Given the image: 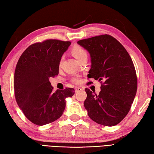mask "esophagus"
I'll return each mask as SVG.
<instances>
[{"mask_svg": "<svg viewBox=\"0 0 154 154\" xmlns=\"http://www.w3.org/2000/svg\"><path fill=\"white\" fill-rule=\"evenodd\" d=\"M83 90V89L81 87H75V93L80 92V91H82Z\"/></svg>", "mask_w": 154, "mask_h": 154, "instance_id": "1", "label": "esophagus"}]
</instances>
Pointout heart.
<instances>
[{"instance_id": "1", "label": "heart", "mask_w": 154, "mask_h": 154, "mask_svg": "<svg viewBox=\"0 0 154 154\" xmlns=\"http://www.w3.org/2000/svg\"><path fill=\"white\" fill-rule=\"evenodd\" d=\"M71 54H73V56L77 59V60H79L80 59L82 58L83 57L87 55V53L86 50H85L84 48L82 47L79 46V45H76V46H74L73 49L71 50ZM62 60H61V62ZM60 62V63H61ZM72 82L75 83H79L81 82V79L79 77H74L72 79Z\"/></svg>"}]
</instances>
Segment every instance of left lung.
Wrapping results in <instances>:
<instances>
[{
	"label": "left lung",
	"instance_id": "left-lung-1",
	"mask_svg": "<svg viewBox=\"0 0 154 154\" xmlns=\"http://www.w3.org/2000/svg\"><path fill=\"white\" fill-rule=\"evenodd\" d=\"M77 44L91 55L87 77L101 83L98 95L85 89L84 106L88 115L101 125L115 126L128 113L136 94L138 82L132 59L123 45L108 34L81 40Z\"/></svg>",
	"mask_w": 154,
	"mask_h": 154
}]
</instances>
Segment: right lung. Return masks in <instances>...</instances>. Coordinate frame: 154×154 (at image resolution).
Listing matches in <instances>:
<instances>
[{
    "label": "right lung",
    "instance_id": "add662e5",
    "mask_svg": "<svg viewBox=\"0 0 154 154\" xmlns=\"http://www.w3.org/2000/svg\"><path fill=\"white\" fill-rule=\"evenodd\" d=\"M69 41L47 40L30 45L20 57L14 72L16 103L27 119L36 125L53 122L61 116L65 99L75 94L73 88L53 91L49 78L59 73L62 55Z\"/></svg>",
    "mask_w": 154,
    "mask_h": 154
}]
</instances>
